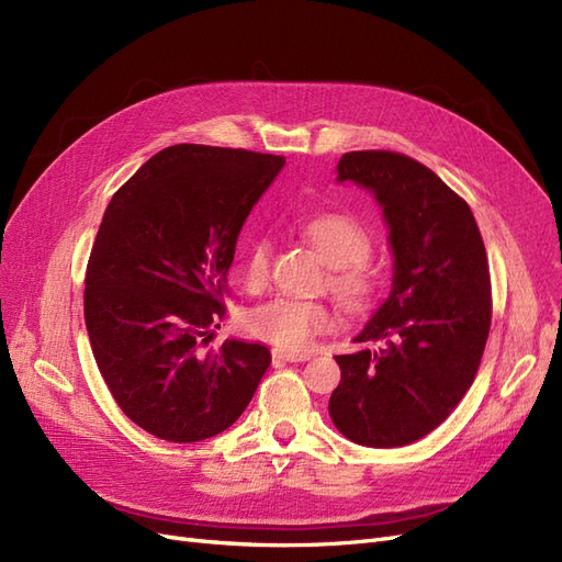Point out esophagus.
<instances>
[{"instance_id":"1","label":"esophagus","mask_w":562,"mask_h":562,"mask_svg":"<svg viewBox=\"0 0 562 562\" xmlns=\"http://www.w3.org/2000/svg\"><path fill=\"white\" fill-rule=\"evenodd\" d=\"M271 359L274 361H283V363H304L310 361V353H291V351H271Z\"/></svg>"}]
</instances>
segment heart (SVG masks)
Returning <instances> with one entry per match:
<instances>
[{
  "label": "heart",
  "instance_id": "heart-1",
  "mask_svg": "<svg viewBox=\"0 0 562 562\" xmlns=\"http://www.w3.org/2000/svg\"><path fill=\"white\" fill-rule=\"evenodd\" d=\"M304 234L326 260L330 288L347 310H363L378 293V271L366 260L372 241L368 229L347 213H318L307 220ZM271 244L265 236L252 239L246 248L244 277L250 288H262L269 277ZM335 314L326 302L274 297L258 304L246 314V330L274 345L281 351H304L314 339L333 328Z\"/></svg>",
  "mask_w": 562,
  "mask_h": 562
}]
</instances>
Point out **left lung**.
<instances>
[{
    "label": "left lung",
    "mask_w": 562,
    "mask_h": 562,
    "mask_svg": "<svg viewBox=\"0 0 562 562\" xmlns=\"http://www.w3.org/2000/svg\"><path fill=\"white\" fill-rule=\"evenodd\" d=\"M337 180L380 201L394 281L356 337L382 347L335 356L328 413L353 443L398 448L446 422L475 380L492 321L487 252L469 203L401 151H347Z\"/></svg>",
    "instance_id": "obj_1"
}]
</instances>
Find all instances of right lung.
Returning <instances> with one entry per match:
<instances>
[{
  "label": "right lung",
  "mask_w": 562,
  "mask_h": 562,
  "mask_svg": "<svg viewBox=\"0 0 562 562\" xmlns=\"http://www.w3.org/2000/svg\"><path fill=\"white\" fill-rule=\"evenodd\" d=\"M283 164L173 145L110 201L83 279V318L112 398L151 436L196 443L229 429L271 363L262 345L209 349V339L227 312L236 239Z\"/></svg>",
  "instance_id": "right-lung-1"
}]
</instances>
